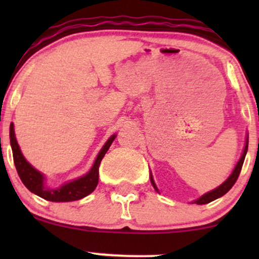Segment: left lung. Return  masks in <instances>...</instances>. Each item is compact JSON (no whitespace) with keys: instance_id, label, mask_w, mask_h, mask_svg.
Returning <instances> with one entry per match:
<instances>
[{"instance_id":"obj_1","label":"left lung","mask_w":259,"mask_h":259,"mask_svg":"<svg viewBox=\"0 0 259 259\" xmlns=\"http://www.w3.org/2000/svg\"><path fill=\"white\" fill-rule=\"evenodd\" d=\"M247 148H248V136H247V139H246V145H245V148H243V152H242L241 158H240L239 162H237L236 167L234 168L233 173H231L230 177H229L228 179L225 180L224 183H223L221 186H218V187H217V189L212 190V191L207 192V194L202 195L200 198H197V200L194 201L196 204H206V203H209V202L214 201V200H217V198H219V197H222V196H224V195L227 194V192L229 191V190H230L231 187L234 186V184L236 183L237 178H239L240 171H241V168H242V164H243V160H245L246 153H247ZM150 178H151V184H152V185H153L154 190H156V191H158V189H157L156 184H154V181H153L152 174L150 175Z\"/></svg>"}]
</instances>
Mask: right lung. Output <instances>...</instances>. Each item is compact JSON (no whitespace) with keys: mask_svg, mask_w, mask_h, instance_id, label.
Listing matches in <instances>:
<instances>
[{"mask_svg":"<svg viewBox=\"0 0 259 259\" xmlns=\"http://www.w3.org/2000/svg\"><path fill=\"white\" fill-rule=\"evenodd\" d=\"M10 139H11V146L12 152H13V160L14 165L19 175L20 180L26 186L29 191L34 192L35 195L40 196L44 200L52 201V202H70L76 201L80 198H84L85 196L90 195L95 189H96L97 184H99V167L100 163L109 146L112 145L113 140L115 139V135H112L111 138L107 140L105 146L97 154L96 160H95L94 165L90 169L88 174L84 177L79 178L69 183L64 184L58 189H50L49 186L45 185V177L40 171L36 170L30 163L28 162L23 156L22 151H20L19 145H18L16 134H14V125L13 123L10 126Z\"/></svg>","mask_w":259,"mask_h":259,"instance_id":"1","label":"right lung"}]
</instances>
